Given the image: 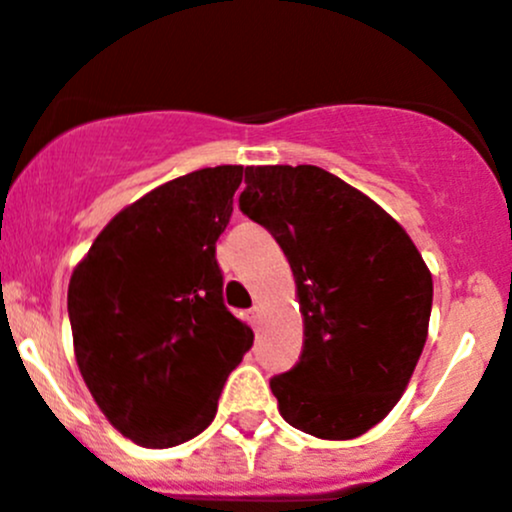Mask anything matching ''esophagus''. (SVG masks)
Returning <instances> with one entry per match:
<instances>
[{
    "label": "esophagus",
    "instance_id": "1",
    "mask_svg": "<svg viewBox=\"0 0 512 512\" xmlns=\"http://www.w3.org/2000/svg\"><path fill=\"white\" fill-rule=\"evenodd\" d=\"M260 320H262V307L260 305H252L250 307V322L252 325H260Z\"/></svg>",
    "mask_w": 512,
    "mask_h": 512
}]
</instances>
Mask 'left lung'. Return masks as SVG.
Returning a JSON list of instances; mask_svg holds the SVG:
<instances>
[{
    "instance_id": "obj_1",
    "label": "left lung",
    "mask_w": 512,
    "mask_h": 512,
    "mask_svg": "<svg viewBox=\"0 0 512 512\" xmlns=\"http://www.w3.org/2000/svg\"><path fill=\"white\" fill-rule=\"evenodd\" d=\"M240 210L285 252L305 317L302 355L270 380L280 415L350 440L380 423L428 340L433 277L380 205L315 165L247 167Z\"/></svg>"
}]
</instances>
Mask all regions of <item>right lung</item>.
Masks as SVG:
<instances>
[{
	"mask_svg": "<svg viewBox=\"0 0 512 512\" xmlns=\"http://www.w3.org/2000/svg\"><path fill=\"white\" fill-rule=\"evenodd\" d=\"M240 182V165H220L157 187L99 232L69 280L79 372L109 423L145 448L200 435L252 347L215 257Z\"/></svg>",
	"mask_w": 512,
	"mask_h": 512,
	"instance_id": "add662e5",
	"label": "right lung"
}]
</instances>
